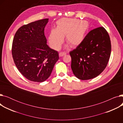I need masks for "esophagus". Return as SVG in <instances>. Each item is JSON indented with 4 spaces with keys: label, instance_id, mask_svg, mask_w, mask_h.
<instances>
[{
    "label": "esophagus",
    "instance_id": "34e87169",
    "mask_svg": "<svg viewBox=\"0 0 123 123\" xmlns=\"http://www.w3.org/2000/svg\"><path fill=\"white\" fill-rule=\"evenodd\" d=\"M66 54V52H60L59 53V55L60 57H62V56H63L64 55H65Z\"/></svg>",
    "mask_w": 123,
    "mask_h": 123
}]
</instances>
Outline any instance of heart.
Segmentation results:
<instances>
[{"instance_id": "obj_1", "label": "heart", "mask_w": 123, "mask_h": 123, "mask_svg": "<svg viewBox=\"0 0 123 123\" xmlns=\"http://www.w3.org/2000/svg\"><path fill=\"white\" fill-rule=\"evenodd\" d=\"M56 28L52 29L49 34L48 41L51 47L59 50L63 42V37L72 47H76L83 42L88 29L86 21L74 18H61L56 22Z\"/></svg>"}]
</instances>
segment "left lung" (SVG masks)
I'll use <instances>...</instances> for the list:
<instances>
[{"label":"left lung","mask_w":123,"mask_h":123,"mask_svg":"<svg viewBox=\"0 0 123 123\" xmlns=\"http://www.w3.org/2000/svg\"><path fill=\"white\" fill-rule=\"evenodd\" d=\"M111 52L109 35L102 27L90 31L83 42L70 52L71 69L78 79H93L104 70Z\"/></svg>","instance_id":"left-lung-1"}]
</instances>
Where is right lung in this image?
I'll return each mask as SVG.
<instances>
[{"mask_svg": "<svg viewBox=\"0 0 123 123\" xmlns=\"http://www.w3.org/2000/svg\"><path fill=\"white\" fill-rule=\"evenodd\" d=\"M46 18L19 28L12 43V54L16 66L28 80L42 82L50 76L59 59L58 52L47 44L44 28Z\"/></svg>", "mask_w": 123, "mask_h": 123, "instance_id": "add662e5", "label": "right lung"}]
</instances>
